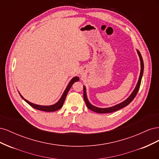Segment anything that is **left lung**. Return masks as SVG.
<instances>
[{"mask_svg": "<svg viewBox=\"0 0 159 159\" xmlns=\"http://www.w3.org/2000/svg\"><path fill=\"white\" fill-rule=\"evenodd\" d=\"M138 55L139 56V58H140V61H141V72H140V75H139V80L137 84V85L135 88L133 90V91L132 92V93L130 95L129 97L126 99L125 100L124 102H121V103H119L116 105H114L113 107H107V108H99V107H97L94 106V105H91L88 101V99L87 98V94H86V89L85 86H84V99L85 101V103L87 105V107L88 109H89L90 110L93 111L94 112L98 113H112L114 111H116L121 109L125 107H126L127 105H128L130 103H131L132 101L134 99V98H135L136 95L137 94L138 91L139 89V88H140L141 85V80H142V77H143V70H144V64H143V57L141 56V54L140 52H139L138 50H137Z\"/></svg>", "mask_w": 159, "mask_h": 159, "instance_id": "left-lung-1", "label": "left lung"}]
</instances>
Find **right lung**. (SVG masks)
Returning <instances> with one entry per match:
<instances>
[{
    "mask_svg": "<svg viewBox=\"0 0 159 159\" xmlns=\"http://www.w3.org/2000/svg\"><path fill=\"white\" fill-rule=\"evenodd\" d=\"M79 80H80L79 78H78V77H77V76H75V77H74V78H72L71 80V81H70V83L68 84V86H67V88H66L65 91H64V93H63V94H62L61 97L60 99V100L56 103H55L54 105H36V104H34V103H32L30 102H28V100L25 99L20 94V95L21 96V98L23 99H25V102L29 104L30 106L32 107L33 108H34V109H38V110H40V111H47V112L55 111L60 109L62 106H63L64 101H65L66 98L67 96V94H68V91H70L72 85H73L75 82V81H78Z\"/></svg>",
    "mask_w": 159,
    "mask_h": 159,
    "instance_id": "1",
    "label": "right lung"
}]
</instances>
